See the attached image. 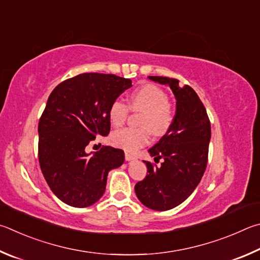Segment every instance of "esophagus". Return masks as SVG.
I'll return each instance as SVG.
<instances>
[{
  "instance_id": "obj_1",
  "label": "esophagus",
  "mask_w": 260,
  "mask_h": 260,
  "mask_svg": "<svg viewBox=\"0 0 260 260\" xmlns=\"http://www.w3.org/2000/svg\"><path fill=\"white\" fill-rule=\"evenodd\" d=\"M136 158H137V156H136V155H133V154H130V153L125 152V161H127V162H130V161H135Z\"/></svg>"
}]
</instances>
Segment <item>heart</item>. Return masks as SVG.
I'll use <instances>...</instances> for the list:
<instances>
[{
    "label": "heart",
    "instance_id": "obj_1",
    "mask_svg": "<svg viewBox=\"0 0 260 260\" xmlns=\"http://www.w3.org/2000/svg\"><path fill=\"white\" fill-rule=\"evenodd\" d=\"M129 106L133 111H143L139 124L142 127H124L114 131L112 143L114 146L135 152L149 142L151 131L153 135H165L174 122V111L167 92L160 86L145 84L130 94ZM129 107L121 102L114 100L108 109L111 123L120 126L125 122Z\"/></svg>",
    "mask_w": 260,
    "mask_h": 260
}]
</instances>
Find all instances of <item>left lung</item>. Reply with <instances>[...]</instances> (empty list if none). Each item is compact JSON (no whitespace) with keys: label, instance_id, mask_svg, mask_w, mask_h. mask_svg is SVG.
Listing matches in <instances>:
<instances>
[{"label":"left lung","instance_id":"8db88e82","mask_svg":"<svg viewBox=\"0 0 260 260\" xmlns=\"http://www.w3.org/2000/svg\"><path fill=\"white\" fill-rule=\"evenodd\" d=\"M149 80L169 85L176 97V115L169 130L148 149L160 167L145 161L148 175L136 184L137 198L145 207L166 211L179 206L197 188L206 171L211 126L206 107L189 85L165 76Z\"/></svg>","mask_w":260,"mask_h":260}]
</instances>
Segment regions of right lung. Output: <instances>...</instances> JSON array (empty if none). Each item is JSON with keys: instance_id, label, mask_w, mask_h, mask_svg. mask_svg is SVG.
I'll return each mask as SVG.
<instances>
[{"instance_id": "right-lung-1", "label": "right lung", "mask_w": 260, "mask_h": 260, "mask_svg": "<svg viewBox=\"0 0 260 260\" xmlns=\"http://www.w3.org/2000/svg\"><path fill=\"white\" fill-rule=\"evenodd\" d=\"M130 86V79L84 73L49 95L39 122V162L49 187L68 206H92L105 193L108 172L124 162L122 149L86 153L85 147L109 134V106Z\"/></svg>"}]
</instances>
